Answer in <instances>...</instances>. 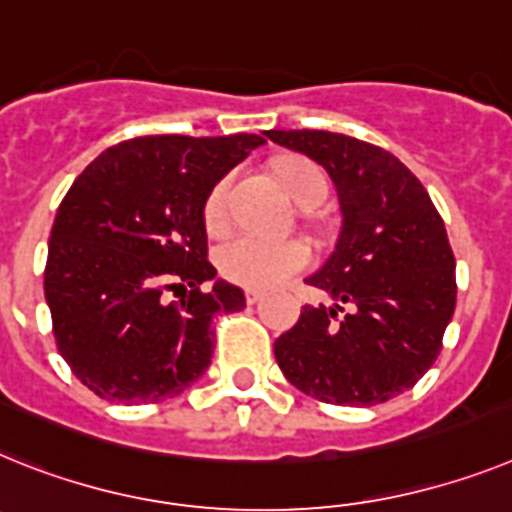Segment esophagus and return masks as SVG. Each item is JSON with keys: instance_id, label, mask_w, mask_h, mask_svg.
Listing matches in <instances>:
<instances>
[{"instance_id": "obj_1", "label": "esophagus", "mask_w": 512, "mask_h": 512, "mask_svg": "<svg viewBox=\"0 0 512 512\" xmlns=\"http://www.w3.org/2000/svg\"><path fill=\"white\" fill-rule=\"evenodd\" d=\"M261 298H264V292H261V290H246V303L248 305L259 303Z\"/></svg>"}]
</instances>
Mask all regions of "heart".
<instances>
[{
  "label": "heart",
  "mask_w": 512,
  "mask_h": 512,
  "mask_svg": "<svg viewBox=\"0 0 512 512\" xmlns=\"http://www.w3.org/2000/svg\"><path fill=\"white\" fill-rule=\"evenodd\" d=\"M282 186L298 204L308 202L310 196L326 194V178L321 168L313 163H290L279 173ZM230 176H222L209 189L204 199V225L209 230H222L227 222V199H230ZM217 264L220 272L230 282H238L243 287H274L285 282L287 277L298 274L300 269L310 264V248L303 240H264L256 235H238L227 240L217 251Z\"/></svg>",
  "instance_id": "obj_1"
}]
</instances>
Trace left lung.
<instances>
[{
	"label": "left lung",
	"instance_id": "left-lung-1",
	"mask_svg": "<svg viewBox=\"0 0 512 512\" xmlns=\"http://www.w3.org/2000/svg\"><path fill=\"white\" fill-rule=\"evenodd\" d=\"M326 168L342 212L331 256L305 282L334 305H303L274 342L287 381L326 404L373 406L432 368L456 308V259L430 194L391 152L334 131H266ZM350 313L336 319L341 305Z\"/></svg>",
	"mask_w": 512,
	"mask_h": 512
}]
</instances>
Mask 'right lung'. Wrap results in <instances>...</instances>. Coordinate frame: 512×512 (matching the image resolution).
I'll list each match as a JSON object with an SVG mask.
<instances>
[{
  "mask_svg": "<svg viewBox=\"0 0 512 512\" xmlns=\"http://www.w3.org/2000/svg\"><path fill=\"white\" fill-rule=\"evenodd\" d=\"M261 144L256 134L137 137L72 183L51 227L43 292L61 357L100 399H173L209 368L212 318L246 308V295L214 279L204 199ZM207 281L212 291L201 290ZM178 289L184 298L168 301Z\"/></svg>",
  "mask_w": 512,
  "mask_h": 512,
  "instance_id": "right-lung-1",
  "label": "right lung"
}]
</instances>
